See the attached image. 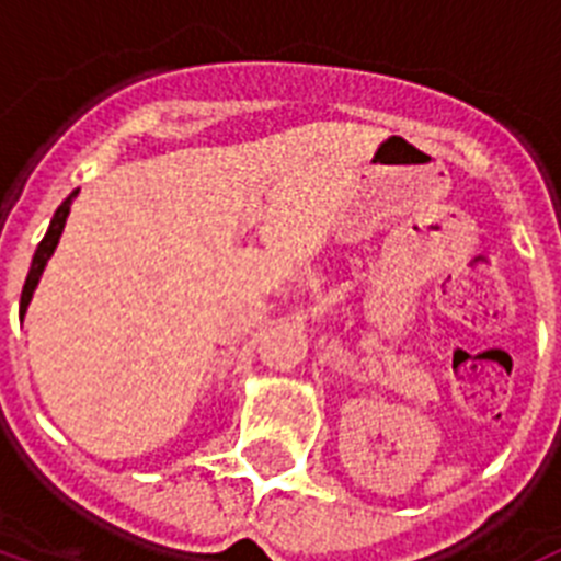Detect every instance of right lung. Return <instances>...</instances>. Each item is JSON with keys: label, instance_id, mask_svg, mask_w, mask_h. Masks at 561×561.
<instances>
[{"label": "right lung", "instance_id": "1", "mask_svg": "<svg viewBox=\"0 0 561 561\" xmlns=\"http://www.w3.org/2000/svg\"><path fill=\"white\" fill-rule=\"evenodd\" d=\"M78 196V191H72L67 196V199L61 202V207L56 210V216H53V221H49L47 227V236L42 238V244L36 247V255H33V264H30V272H27V280H24V289H22V304H19V317H24V311H27L30 300H33V291H36L38 286V277H42L44 266H47L49 255L56 252L58 247V238H61L64 232V225H67V216H69V205H72V199Z\"/></svg>", "mask_w": 561, "mask_h": 561}]
</instances>
